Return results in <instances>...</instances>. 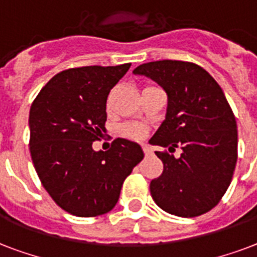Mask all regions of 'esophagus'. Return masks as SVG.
<instances>
[{"label":"esophagus","mask_w":257,"mask_h":257,"mask_svg":"<svg viewBox=\"0 0 257 257\" xmlns=\"http://www.w3.org/2000/svg\"><path fill=\"white\" fill-rule=\"evenodd\" d=\"M142 150H143V153L146 154V156H149V154H150V153H151V150H150V149H149V147L146 146V145H143Z\"/></svg>","instance_id":"1"}]
</instances>
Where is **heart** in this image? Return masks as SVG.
<instances>
[{
	"label": "heart",
	"mask_w": 257,
	"mask_h": 257,
	"mask_svg": "<svg viewBox=\"0 0 257 257\" xmlns=\"http://www.w3.org/2000/svg\"><path fill=\"white\" fill-rule=\"evenodd\" d=\"M120 133L122 135H124L126 138L134 139V141H138V139H142L146 134V128L139 124V123H126L123 124L122 128H120Z\"/></svg>",
	"instance_id": "obj_1"
}]
</instances>
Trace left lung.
<instances>
[{"label": "left lung", "mask_w": 257, "mask_h": 257, "mask_svg": "<svg viewBox=\"0 0 257 257\" xmlns=\"http://www.w3.org/2000/svg\"><path fill=\"white\" fill-rule=\"evenodd\" d=\"M135 75L157 81L168 93V111L151 145L182 149L180 158L156 151L164 172L150 182L161 209L180 217L209 212L225 194L237 161V126L217 81L202 67L178 60L151 61Z\"/></svg>", "instance_id": "1"}]
</instances>
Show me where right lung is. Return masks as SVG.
<instances>
[{
  "mask_svg": "<svg viewBox=\"0 0 257 257\" xmlns=\"http://www.w3.org/2000/svg\"><path fill=\"white\" fill-rule=\"evenodd\" d=\"M130 63L61 71L36 96L29 112V150L41 184L61 209L77 217L110 212L123 181L142 161L138 143L116 138L95 151L107 120L111 88Z\"/></svg>",
  "mask_w": 257,
  "mask_h": 257,
  "instance_id": "right-lung-1",
  "label": "right lung"
}]
</instances>
